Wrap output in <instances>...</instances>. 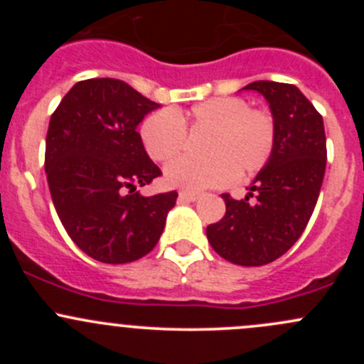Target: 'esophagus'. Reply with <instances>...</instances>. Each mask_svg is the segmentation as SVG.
Wrapping results in <instances>:
<instances>
[{
	"mask_svg": "<svg viewBox=\"0 0 364 364\" xmlns=\"http://www.w3.org/2000/svg\"><path fill=\"white\" fill-rule=\"evenodd\" d=\"M197 197H199V193H197V192H190V190H181V192H179V199H181V200H188V203L196 200Z\"/></svg>",
	"mask_w": 364,
	"mask_h": 364,
	"instance_id": "esophagus-1",
	"label": "esophagus"
}]
</instances>
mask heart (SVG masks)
Returning <instances> with one entry per match:
<instances>
[{
	"label": "heart",
	"instance_id": "1",
	"mask_svg": "<svg viewBox=\"0 0 364 364\" xmlns=\"http://www.w3.org/2000/svg\"><path fill=\"white\" fill-rule=\"evenodd\" d=\"M186 132L205 134L204 159L183 156L165 167V181L186 190L222 186L234 178L262 171L278 142L277 117L267 109L252 107L243 97H216L185 112L160 109L144 117L139 128L149 159L168 161L185 149Z\"/></svg>",
	"mask_w": 364,
	"mask_h": 364
}]
</instances>
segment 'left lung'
Listing matches in <instances>:
<instances>
[{
  "instance_id": "8db88e82",
  "label": "left lung",
  "mask_w": 364,
  "mask_h": 364,
  "mask_svg": "<svg viewBox=\"0 0 364 364\" xmlns=\"http://www.w3.org/2000/svg\"><path fill=\"white\" fill-rule=\"evenodd\" d=\"M243 90L259 91L269 102L278 124L277 149L243 200L222 193L225 215L205 234L213 250L229 262L264 266L284 255L306 229L328 149L321 112L294 84L257 80Z\"/></svg>"
}]
</instances>
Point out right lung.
I'll list each match as a JSON object with an SVG mask.
<instances>
[{
	"mask_svg": "<svg viewBox=\"0 0 364 364\" xmlns=\"http://www.w3.org/2000/svg\"><path fill=\"white\" fill-rule=\"evenodd\" d=\"M160 107L117 79H86L53 112L46 174L58 216L73 243L105 264H127L159 243L178 192L142 197L161 171L137 127Z\"/></svg>",
	"mask_w": 364,
	"mask_h": 364,
	"instance_id": "right-lung-1",
	"label": "right lung"
}]
</instances>
